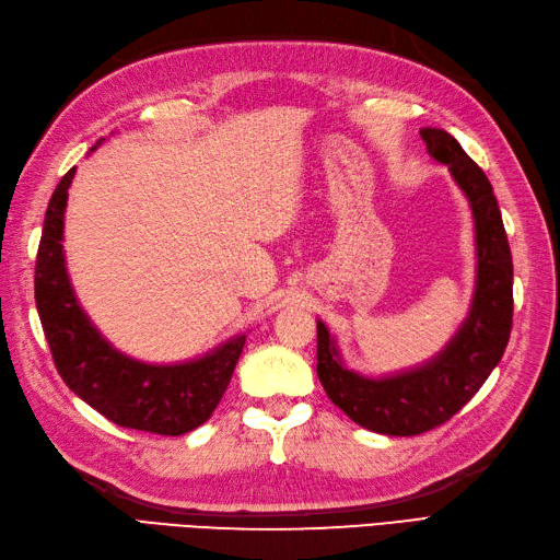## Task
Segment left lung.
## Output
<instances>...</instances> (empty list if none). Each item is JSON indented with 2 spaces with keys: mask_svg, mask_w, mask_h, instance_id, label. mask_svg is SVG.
Listing matches in <instances>:
<instances>
[{
  "mask_svg": "<svg viewBox=\"0 0 560 560\" xmlns=\"http://www.w3.org/2000/svg\"><path fill=\"white\" fill-rule=\"evenodd\" d=\"M429 155L448 165L475 218L477 284L469 314L443 350L415 369L371 378L347 369L318 320V381L354 424L385 436H417L459 412L501 362L513 328V256L491 182L448 131H419Z\"/></svg>",
  "mask_w": 560,
  "mask_h": 560,
  "instance_id": "left-lung-1",
  "label": "left lung"
}]
</instances>
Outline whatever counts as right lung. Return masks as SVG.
I'll list each match as a JSON object with an SVG mask.
<instances>
[{
    "mask_svg": "<svg viewBox=\"0 0 560 560\" xmlns=\"http://www.w3.org/2000/svg\"><path fill=\"white\" fill-rule=\"evenodd\" d=\"M73 172L77 167L61 177L49 198L35 260V306L55 366L83 402L115 424L182 436L215 412L246 335H234L215 350L182 364H145L112 347L81 308L67 272L61 242Z\"/></svg>",
    "mask_w": 560,
    "mask_h": 560,
    "instance_id": "obj_1",
    "label": "right lung"
}]
</instances>
